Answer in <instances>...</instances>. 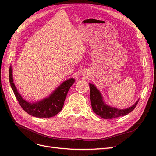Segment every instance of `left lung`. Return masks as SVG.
<instances>
[{"label":"left lung","instance_id":"left-lung-1","mask_svg":"<svg viewBox=\"0 0 156 156\" xmlns=\"http://www.w3.org/2000/svg\"><path fill=\"white\" fill-rule=\"evenodd\" d=\"M89 85L92 110L97 115L100 116L103 119H111L125 116L133 111L139 102V101H137L135 103V105L126 109H117L116 108L106 105L103 101L101 93L96 87L91 83H89Z\"/></svg>","mask_w":156,"mask_h":156}]
</instances>
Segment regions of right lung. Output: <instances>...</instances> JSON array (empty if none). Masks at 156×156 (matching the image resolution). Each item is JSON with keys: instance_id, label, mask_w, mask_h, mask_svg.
I'll return each instance as SVG.
<instances>
[{"instance_id": "1", "label": "right lung", "mask_w": 156, "mask_h": 156, "mask_svg": "<svg viewBox=\"0 0 156 156\" xmlns=\"http://www.w3.org/2000/svg\"><path fill=\"white\" fill-rule=\"evenodd\" d=\"M9 79L13 93L23 109L30 115L37 118H50L57 115L62 110L67 94L75 82L73 79H69L61 84L49 97L35 103H31L23 100L18 92L13 83L12 67L9 71Z\"/></svg>"}]
</instances>
